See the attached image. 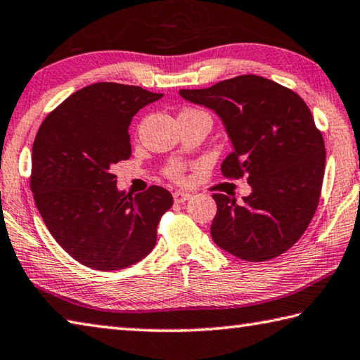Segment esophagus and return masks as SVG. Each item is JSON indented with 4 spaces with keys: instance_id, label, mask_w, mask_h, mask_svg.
Instances as JSON below:
<instances>
[{
    "instance_id": "1",
    "label": "esophagus",
    "mask_w": 360,
    "mask_h": 360,
    "mask_svg": "<svg viewBox=\"0 0 360 360\" xmlns=\"http://www.w3.org/2000/svg\"><path fill=\"white\" fill-rule=\"evenodd\" d=\"M173 198L176 202H186L187 200L192 198L191 193H186V192H174L173 193Z\"/></svg>"
}]
</instances>
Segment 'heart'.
I'll return each instance as SVG.
<instances>
[{
    "label": "heart",
    "mask_w": 360,
    "mask_h": 360,
    "mask_svg": "<svg viewBox=\"0 0 360 360\" xmlns=\"http://www.w3.org/2000/svg\"><path fill=\"white\" fill-rule=\"evenodd\" d=\"M181 172H182V168L179 165H174V167L169 168L168 173H169V176H172V178L179 179L181 178Z\"/></svg>",
    "instance_id": "1"
}]
</instances>
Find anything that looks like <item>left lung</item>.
I'll use <instances>...</instances> for the list:
<instances>
[{"label":"left lung","instance_id":"left-lung-1","mask_svg":"<svg viewBox=\"0 0 360 360\" xmlns=\"http://www.w3.org/2000/svg\"><path fill=\"white\" fill-rule=\"evenodd\" d=\"M179 96L220 117L233 146L221 173L230 178L247 173L252 187L239 202L212 195L214 243L245 261H266L288 250L315 215L326 165L323 135L307 103L258 75L181 89Z\"/></svg>","mask_w":360,"mask_h":360}]
</instances>
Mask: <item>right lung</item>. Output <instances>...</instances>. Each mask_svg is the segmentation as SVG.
I'll use <instances>...</instances> for the list:
<instances>
[{
	"mask_svg": "<svg viewBox=\"0 0 360 360\" xmlns=\"http://www.w3.org/2000/svg\"><path fill=\"white\" fill-rule=\"evenodd\" d=\"M162 96L130 84L94 83L70 94L39 127L31 167L39 214L56 243L91 269H124L158 243L172 193L153 186L130 197L117 188L112 167L132 154V117Z\"/></svg>",
	"mask_w": 360,
	"mask_h": 360,
	"instance_id": "add662e5",
	"label": "right lung"
}]
</instances>
